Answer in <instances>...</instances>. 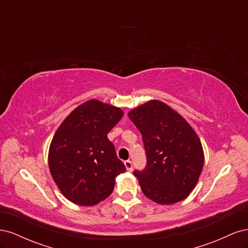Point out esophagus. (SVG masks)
Segmentation results:
<instances>
[{"label": "esophagus", "mask_w": 248, "mask_h": 248, "mask_svg": "<svg viewBox=\"0 0 248 248\" xmlns=\"http://www.w3.org/2000/svg\"><path fill=\"white\" fill-rule=\"evenodd\" d=\"M124 164H125V167H126V170H128V171H132L133 167H132V162H131L130 160L124 161Z\"/></svg>", "instance_id": "esophagus-1"}]
</instances>
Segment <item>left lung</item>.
<instances>
[{
	"mask_svg": "<svg viewBox=\"0 0 248 248\" xmlns=\"http://www.w3.org/2000/svg\"><path fill=\"white\" fill-rule=\"evenodd\" d=\"M141 133L147 164L136 170L141 191L157 204L184 200L204 166L201 140L191 126L166 103L151 100L128 112Z\"/></svg>",
	"mask_w": 248,
	"mask_h": 248,
	"instance_id": "8db88e82",
	"label": "left lung"
}]
</instances>
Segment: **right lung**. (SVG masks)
I'll return each instance as SVG.
<instances>
[{
	"instance_id": "right-lung-1",
	"label": "right lung",
	"mask_w": 248,
	"mask_h": 248,
	"mask_svg": "<svg viewBox=\"0 0 248 248\" xmlns=\"http://www.w3.org/2000/svg\"><path fill=\"white\" fill-rule=\"evenodd\" d=\"M123 117L119 108L89 100L60 125L48 152L51 176L64 196L80 206H93L114 190L124 172L108 133Z\"/></svg>"
}]
</instances>
